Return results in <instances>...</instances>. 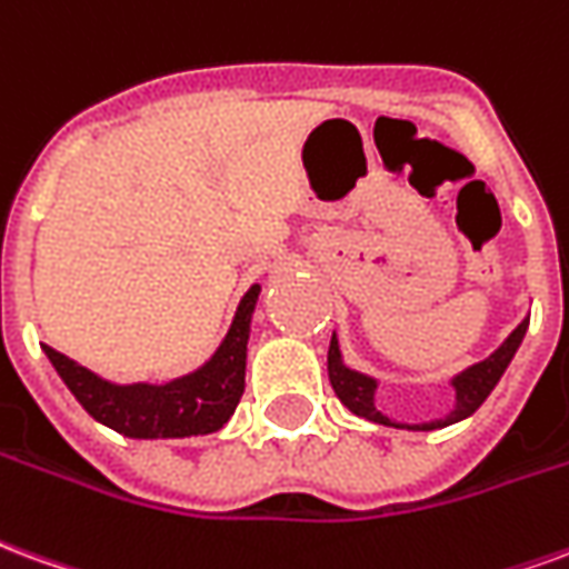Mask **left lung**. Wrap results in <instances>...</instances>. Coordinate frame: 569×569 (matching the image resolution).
<instances>
[{"label": "left lung", "instance_id": "left-lung-1", "mask_svg": "<svg viewBox=\"0 0 569 569\" xmlns=\"http://www.w3.org/2000/svg\"><path fill=\"white\" fill-rule=\"evenodd\" d=\"M530 315L521 321V325L506 336L503 346L491 351L488 358L472 363L467 370H460L458 376H451V391H455V406L451 412H446L442 418H430V421H421V425H406V421H397V418L385 416L379 406H376V393H379V379L376 376H367V372L348 367L346 358H342V348H339V339H330V351H327V372H330V385H333L336 397L342 400L348 412H355L358 418H367L372 425L397 427V430H439V427L458 425L463 418H470L479 406L488 400V393L495 391L497 381L506 372V367L512 363L516 351L525 342V333H528Z\"/></svg>", "mask_w": 569, "mask_h": 569}]
</instances>
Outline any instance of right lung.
Returning a JSON list of instances; mask_svg holds the SVG:
<instances>
[{
	"mask_svg": "<svg viewBox=\"0 0 569 569\" xmlns=\"http://www.w3.org/2000/svg\"><path fill=\"white\" fill-rule=\"evenodd\" d=\"M260 284L244 290L230 330L197 370L169 381H111L66 358L57 348L41 346L51 367L72 391L87 416L130 439L206 437L221 430L244 391V358Z\"/></svg>",
	"mask_w": 569,
	"mask_h": 569,
	"instance_id": "obj_1",
	"label": "right lung"
}]
</instances>
